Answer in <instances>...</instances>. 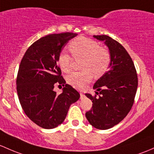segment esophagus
Wrapping results in <instances>:
<instances>
[{
    "mask_svg": "<svg viewBox=\"0 0 154 154\" xmlns=\"http://www.w3.org/2000/svg\"><path fill=\"white\" fill-rule=\"evenodd\" d=\"M80 98H81V99L83 98V97H84L83 93H82V92L80 91Z\"/></svg>",
    "mask_w": 154,
    "mask_h": 154,
    "instance_id": "esophagus-1",
    "label": "esophagus"
}]
</instances>
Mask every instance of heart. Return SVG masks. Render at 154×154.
Instances as JSON below:
<instances>
[{
    "instance_id": "heart-1",
    "label": "heart",
    "mask_w": 154,
    "mask_h": 154,
    "mask_svg": "<svg viewBox=\"0 0 154 154\" xmlns=\"http://www.w3.org/2000/svg\"><path fill=\"white\" fill-rule=\"evenodd\" d=\"M69 48L75 60H82L81 69L67 77V82L77 89H82L93 79L94 75L100 77L108 71L111 63V56L106 48L101 47L97 42L84 37L73 40ZM57 64L64 72L72 71L73 58L66 53H60L57 57Z\"/></svg>"
}]
</instances>
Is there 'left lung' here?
Segmentation results:
<instances>
[{
	"label": "left lung",
	"mask_w": 154,
	"mask_h": 154,
	"mask_svg": "<svg viewBox=\"0 0 154 154\" xmlns=\"http://www.w3.org/2000/svg\"><path fill=\"white\" fill-rule=\"evenodd\" d=\"M94 38L104 41L108 47L111 63L109 70L94 85L98 97L85 94L93 103L85 116L93 127L106 130L119 123L131 111L138 77L131 57L120 43L108 35H94Z\"/></svg>",
	"instance_id": "1"
}]
</instances>
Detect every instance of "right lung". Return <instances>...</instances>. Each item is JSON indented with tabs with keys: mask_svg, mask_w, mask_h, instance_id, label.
<instances>
[{
	"mask_svg": "<svg viewBox=\"0 0 154 154\" xmlns=\"http://www.w3.org/2000/svg\"><path fill=\"white\" fill-rule=\"evenodd\" d=\"M72 32L53 34L32 43L22 58L17 72V92L26 115L40 127L56 128L66 119L69 107L80 94L66 83L57 57L66 43L76 37ZM64 86L57 95L54 85Z\"/></svg>",
	"mask_w": 154,
	"mask_h": 154,
	"instance_id": "1",
	"label": "right lung"
}]
</instances>
